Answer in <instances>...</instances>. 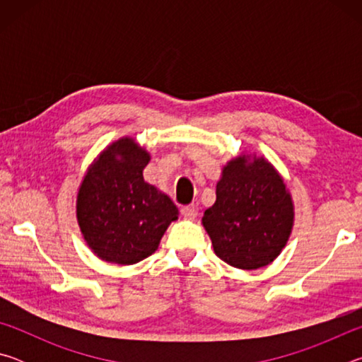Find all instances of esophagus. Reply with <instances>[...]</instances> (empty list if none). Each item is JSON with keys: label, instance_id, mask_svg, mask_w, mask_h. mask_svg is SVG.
<instances>
[{"label": "esophagus", "instance_id": "esophagus-1", "mask_svg": "<svg viewBox=\"0 0 362 362\" xmlns=\"http://www.w3.org/2000/svg\"><path fill=\"white\" fill-rule=\"evenodd\" d=\"M182 214H183V217H185V218L194 220L196 217H198V206H194V204L185 206V207H183V209H182Z\"/></svg>", "mask_w": 362, "mask_h": 362}]
</instances>
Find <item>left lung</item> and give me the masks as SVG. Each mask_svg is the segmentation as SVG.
<instances>
[{
  "mask_svg": "<svg viewBox=\"0 0 362 362\" xmlns=\"http://www.w3.org/2000/svg\"><path fill=\"white\" fill-rule=\"evenodd\" d=\"M203 226L214 252L240 269L267 267L281 254L293 226V203L283 177L263 156L240 155L222 169L217 199Z\"/></svg>",
  "mask_w": 362,
  "mask_h": 362,
  "instance_id": "1",
  "label": "left lung"
}]
</instances>
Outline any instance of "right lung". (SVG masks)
<instances>
[{"label":"right lung","mask_w":362,"mask_h":362,"mask_svg":"<svg viewBox=\"0 0 362 362\" xmlns=\"http://www.w3.org/2000/svg\"><path fill=\"white\" fill-rule=\"evenodd\" d=\"M150 153L132 137L108 145L88 168L76 218L89 249L103 262L134 265L151 255L179 209L144 179Z\"/></svg>","instance_id":"1"}]
</instances>
